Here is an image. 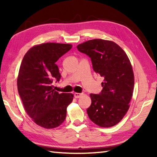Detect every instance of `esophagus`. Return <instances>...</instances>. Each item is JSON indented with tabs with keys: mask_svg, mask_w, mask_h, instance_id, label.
Here are the masks:
<instances>
[{
	"mask_svg": "<svg viewBox=\"0 0 157 157\" xmlns=\"http://www.w3.org/2000/svg\"><path fill=\"white\" fill-rule=\"evenodd\" d=\"M82 95H83V94H80V93H75V94H74V96H75V98H80Z\"/></svg>",
	"mask_w": 157,
	"mask_h": 157,
	"instance_id": "34e87169",
	"label": "esophagus"
}]
</instances>
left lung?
I'll return each instance as SVG.
<instances>
[{"instance_id": "1", "label": "left lung", "mask_w": 157, "mask_h": 157, "mask_svg": "<svg viewBox=\"0 0 157 157\" xmlns=\"http://www.w3.org/2000/svg\"><path fill=\"white\" fill-rule=\"evenodd\" d=\"M78 50L91 58L95 73L104 78L100 94H90L87 114L101 127H111L125 116L133 95L134 75L125 52L115 42L96 39L79 44Z\"/></svg>"}]
</instances>
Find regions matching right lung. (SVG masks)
Returning <instances> with one entry per match:
<instances>
[{"label": "right lung", "instance_id": "obj_1", "mask_svg": "<svg viewBox=\"0 0 157 157\" xmlns=\"http://www.w3.org/2000/svg\"><path fill=\"white\" fill-rule=\"evenodd\" d=\"M72 46L58 43L36 45L28 50L21 62L17 78L18 94L28 115L44 128L59 127L73 101V94H59L52 86L53 79L61 78L57 61Z\"/></svg>", "mask_w": 157, "mask_h": 157}]
</instances>
